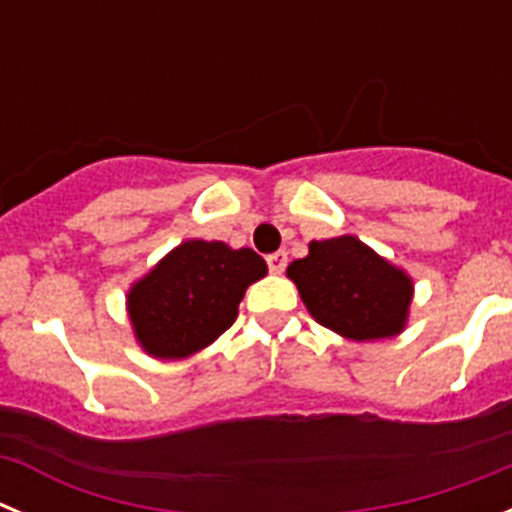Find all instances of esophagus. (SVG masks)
<instances>
[{
  "label": "esophagus",
  "instance_id": "obj_1",
  "mask_svg": "<svg viewBox=\"0 0 512 512\" xmlns=\"http://www.w3.org/2000/svg\"><path fill=\"white\" fill-rule=\"evenodd\" d=\"M266 264H269L271 274H282L287 269V251H277L266 256Z\"/></svg>",
  "mask_w": 512,
  "mask_h": 512
}]
</instances>
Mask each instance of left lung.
Masks as SVG:
<instances>
[{"mask_svg": "<svg viewBox=\"0 0 512 512\" xmlns=\"http://www.w3.org/2000/svg\"><path fill=\"white\" fill-rule=\"evenodd\" d=\"M310 315L351 341H377L408 323L413 279L354 235L312 241L305 259L289 264Z\"/></svg>", "mask_w": 512, "mask_h": 512, "instance_id": "obj_1", "label": "left lung"}]
</instances>
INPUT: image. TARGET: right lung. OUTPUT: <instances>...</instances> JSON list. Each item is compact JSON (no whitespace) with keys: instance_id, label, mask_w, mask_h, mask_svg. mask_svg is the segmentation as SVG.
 I'll return each mask as SVG.
<instances>
[{"instance_id":"add662e5","label":"right lung","mask_w":512,"mask_h":512,"mask_svg":"<svg viewBox=\"0 0 512 512\" xmlns=\"http://www.w3.org/2000/svg\"><path fill=\"white\" fill-rule=\"evenodd\" d=\"M261 277L266 261L251 248L184 241L130 287L135 338L156 359L197 354L233 325L248 284Z\"/></svg>"}]
</instances>
